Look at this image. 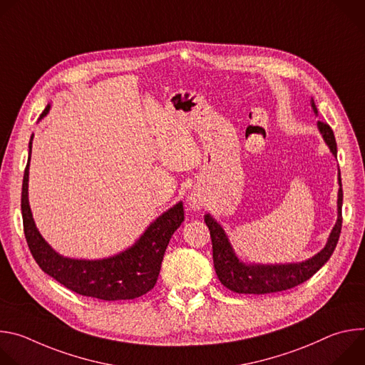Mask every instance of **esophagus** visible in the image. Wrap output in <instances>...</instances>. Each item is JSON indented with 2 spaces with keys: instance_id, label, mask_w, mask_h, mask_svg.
<instances>
[{
  "instance_id": "1",
  "label": "esophagus",
  "mask_w": 365,
  "mask_h": 365,
  "mask_svg": "<svg viewBox=\"0 0 365 365\" xmlns=\"http://www.w3.org/2000/svg\"><path fill=\"white\" fill-rule=\"evenodd\" d=\"M189 205L193 207V210H200V207L203 206V199H202V196L199 195V193H192L190 196H189Z\"/></svg>"
}]
</instances>
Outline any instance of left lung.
Returning a JSON list of instances; mask_svg holds the SVG:
<instances>
[{
	"label": "left lung",
	"instance_id": "obj_1",
	"mask_svg": "<svg viewBox=\"0 0 365 365\" xmlns=\"http://www.w3.org/2000/svg\"><path fill=\"white\" fill-rule=\"evenodd\" d=\"M312 108L318 115V110L314 99H310ZM318 128L336 158V141L332 128L322 121H318ZM339 190H338V220L332 228L327 245L317 255L302 263L290 264H245L235 255L232 245L222 230V227L210 215H205V224L210 228L212 240V258L214 267L220 282L235 293L245 294H264L292 289L302 284L314 276L332 255L341 234L342 227V185L341 173H338Z\"/></svg>",
	"mask_w": 365,
	"mask_h": 365
}]
</instances>
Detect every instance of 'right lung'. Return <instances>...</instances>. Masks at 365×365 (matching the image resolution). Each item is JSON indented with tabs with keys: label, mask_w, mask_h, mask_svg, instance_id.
<instances>
[{
	"label": "right lung",
	"mask_w": 365,
	"mask_h": 365,
	"mask_svg": "<svg viewBox=\"0 0 365 365\" xmlns=\"http://www.w3.org/2000/svg\"><path fill=\"white\" fill-rule=\"evenodd\" d=\"M48 110L50 106L44 108L40 120L48 114ZM31 141L33 135L29 143V160L23 178L21 214L24 235L38 267L69 290L101 300H128L150 292L158 282L168 244L185 220L182 202L151 222L133 247L114 257L102 259L63 257L44 241L31 215L29 205Z\"/></svg>",
	"instance_id": "1"
}]
</instances>
